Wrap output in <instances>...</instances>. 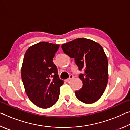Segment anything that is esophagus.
I'll use <instances>...</instances> for the list:
<instances>
[{"mask_svg": "<svg viewBox=\"0 0 130 130\" xmlns=\"http://www.w3.org/2000/svg\"><path fill=\"white\" fill-rule=\"evenodd\" d=\"M73 77H74V76L73 75H72V74H70V75L69 76V77L68 78V79H66L65 81H67V82H68V81H69L70 80H72V79L73 78Z\"/></svg>", "mask_w": 130, "mask_h": 130, "instance_id": "34e87169", "label": "esophagus"}]
</instances>
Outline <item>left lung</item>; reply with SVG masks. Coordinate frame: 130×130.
Wrapping results in <instances>:
<instances>
[{
	"instance_id": "obj_1",
	"label": "left lung",
	"mask_w": 130,
	"mask_h": 130,
	"mask_svg": "<svg viewBox=\"0 0 130 130\" xmlns=\"http://www.w3.org/2000/svg\"><path fill=\"white\" fill-rule=\"evenodd\" d=\"M61 47L74 58L79 70H84V73L79 75L83 87L75 92L77 98L85 104L96 102L103 95L108 80V60L102 46L91 39L80 38Z\"/></svg>"
}]
</instances>
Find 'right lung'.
<instances>
[{
  "label": "right lung",
  "instance_id": "add662e5",
  "mask_svg": "<svg viewBox=\"0 0 130 130\" xmlns=\"http://www.w3.org/2000/svg\"><path fill=\"white\" fill-rule=\"evenodd\" d=\"M60 45L41 42L28 47L21 68V77L28 98L42 108L52 107L60 96L63 81L53 58Z\"/></svg>",
  "mask_w": 130,
  "mask_h": 130
}]
</instances>
